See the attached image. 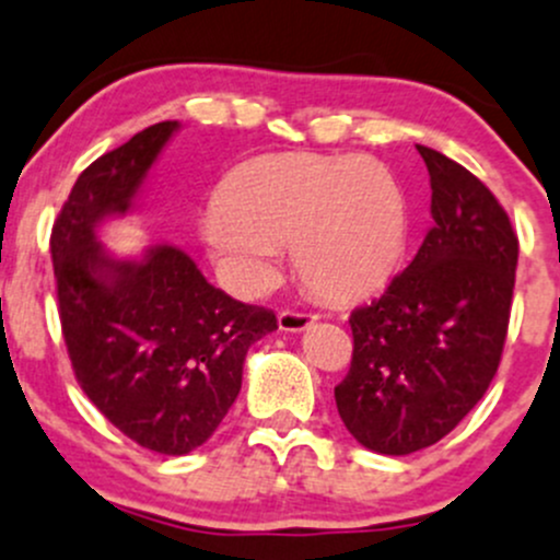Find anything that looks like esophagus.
Here are the masks:
<instances>
[{
	"label": "esophagus",
	"mask_w": 560,
	"mask_h": 560,
	"mask_svg": "<svg viewBox=\"0 0 560 560\" xmlns=\"http://www.w3.org/2000/svg\"><path fill=\"white\" fill-rule=\"evenodd\" d=\"M314 322H316V316L305 314V311L287 308L279 314V329H284V332H303V329H308Z\"/></svg>",
	"instance_id": "34e87169"
}]
</instances>
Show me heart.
<instances>
[{
	"instance_id": "obj_1",
	"label": "heart",
	"mask_w": 560,
	"mask_h": 560,
	"mask_svg": "<svg viewBox=\"0 0 560 560\" xmlns=\"http://www.w3.org/2000/svg\"><path fill=\"white\" fill-rule=\"evenodd\" d=\"M201 238L233 290L262 292L295 241L305 284L329 300L384 287L408 244V209L397 179L373 158L311 152L262 155L222 185Z\"/></svg>"
}]
</instances>
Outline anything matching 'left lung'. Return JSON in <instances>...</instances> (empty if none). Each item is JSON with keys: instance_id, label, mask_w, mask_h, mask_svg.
I'll return each mask as SVG.
<instances>
[{"instance_id": "1", "label": "left lung", "mask_w": 560, "mask_h": 560, "mask_svg": "<svg viewBox=\"0 0 560 560\" xmlns=\"http://www.w3.org/2000/svg\"><path fill=\"white\" fill-rule=\"evenodd\" d=\"M432 231L381 298L351 314L354 354L335 405L357 443L386 456L429 448L491 386L515 290L517 235L475 174L432 147Z\"/></svg>"}]
</instances>
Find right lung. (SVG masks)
<instances>
[{
    "mask_svg": "<svg viewBox=\"0 0 560 560\" xmlns=\"http://www.w3.org/2000/svg\"><path fill=\"white\" fill-rule=\"evenodd\" d=\"M179 122L144 128L74 182L50 235L58 316L82 392L141 448L185 456L214 434L241 392L252 343L276 314L211 287L182 249L117 260L98 225L133 209Z\"/></svg>",
    "mask_w": 560,
    "mask_h": 560,
    "instance_id": "1",
    "label": "right lung"
}]
</instances>
